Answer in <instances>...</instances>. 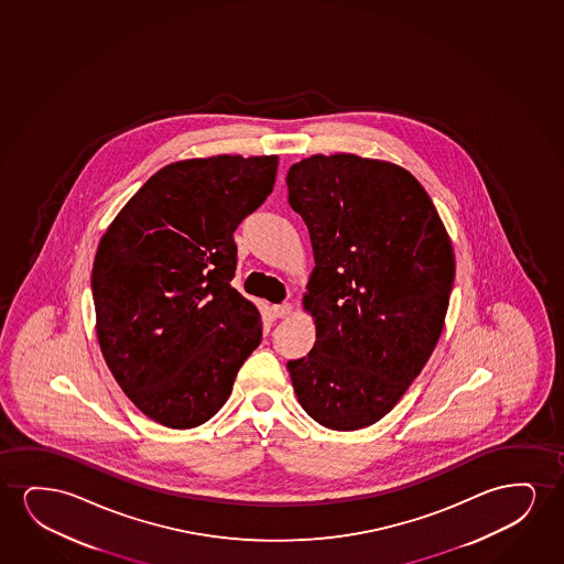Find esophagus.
Returning <instances> with one entry per match:
<instances>
[{
  "label": "esophagus",
  "instance_id": "obj_1",
  "mask_svg": "<svg viewBox=\"0 0 564 564\" xmlns=\"http://www.w3.org/2000/svg\"><path fill=\"white\" fill-rule=\"evenodd\" d=\"M291 312H293V306H291L289 302H285V304H275V306L271 308V314H273V317L291 316Z\"/></svg>",
  "mask_w": 564,
  "mask_h": 564
}]
</instances>
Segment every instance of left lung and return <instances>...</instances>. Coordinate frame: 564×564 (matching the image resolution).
<instances>
[{"label":"left lung","mask_w":564,"mask_h":564,"mask_svg":"<svg viewBox=\"0 0 564 564\" xmlns=\"http://www.w3.org/2000/svg\"><path fill=\"white\" fill-rule=\"evenodd\" d=\"M316 268L304 310L316 343L289 360L294 393L317 424L352 432L401 401L440 340L455 254L432 198L394 163L312 155L286 173Z\"/></svg>","instance_id":"left-lung-1"}]
</instances>
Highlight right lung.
Listing matches in <instances>:
<instances>
[{"mask_svg": "<svg viewBox=\"0 0 564 564\" xmlns=\"http://www.w3.org/2000/svg\"><path fill=\"white\" fill-rule=\"evenodd\" d=\"M278 155H214L165 165L124 204L94 258L101 355L158 424L208 422L262 340L252 302L232 289V232L262 206Z\"/></svg>", "mask_w": 564, "mask_h": 564, "instance_id": "obj_1", "label": "right lung"}]
</instances>
